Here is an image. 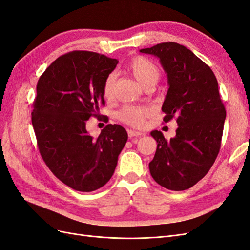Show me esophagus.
<instances>
[{
    "label": "esophagus",
    "instance_id": "esophagus-1",
    "mask_svg": "<svg viewBox=\"0 0 250 250\" xmlns=\"http://www.w3.org/2000/svg\"><path fill=\"white\" fill-rule=\"evenodd\" d=\"M143 133L142 132H139V131H134V130H128V137H129L130 139L131 138H139L141 137Z\"/></svg>",
    "mask_w": 250,
    "mask_h": 250
}]
</instances>
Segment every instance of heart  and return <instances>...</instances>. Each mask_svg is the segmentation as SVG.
I'll list each match as a JSON object with an SVG mask.
<instances>
[{"mask_svg": "<svg viewBox=\"0 0 250 250\" xmlns=\"http://www.w3.org/2000/svg\"><path fill=\"white\" fill-rule=\"evenodd\" d=\"M126 71L137 80L144 87L154 86L155 83L161 77V71L158 66L151 60L143 56L134 57L131 62L127 64ZM115 83L116 75L111 73L105 78L103 83L102 93L106 100H111L115 94ZM149 115V109L142 106H134V105H127L118 113V118L126 125L140 128L144 125L146 118Z\"/></svg>", "mask_w": 250, "mask_h": 250, "instance_id": "b5f03b06", "label": "heart"}]
</instances>
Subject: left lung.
<instances>
[{"label":"left lung","instance_id":"1","mask_svg":"<svg viewBox=\"0 0 250 250\" xmlns=\"http://www.w3.org/2000/svg\"><path fill=\"white\" fill-rule=\"evenodd\" d=\"M140 52L160 58L167 74L168 92L164 121L176 118V135L167 141L151 131L157 142L149 163L151 176L171 191L190 188L207 175L221 146L226 110L210 67L177 42H163Z\"/></svg>","mask_w":250,"mask_h":250}]
</instances>
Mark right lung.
<instances>
[{
    "label": "right lung",
    "instance_id": "right-lung-1",
    "mask_svg": "<svg viewBox=\"0 0 250 250\" xmlns=\"http://www.w3.org/2000/svg\"><path fill=\"white\" fill-rule=\"evenodd\" d=\"M118 62L73 51L53 62L37 82L32 125L41 155L59 180L79 192L107 183L128 139L117 124H108L96 139L86 130V121L99 116L105 104L103 83Z\"/></svg>",
    "mask_w": 250,
    "mask_h": 250
}]
</instances>
